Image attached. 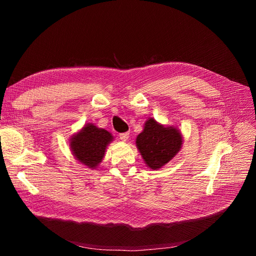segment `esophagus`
<instances>
[{
    "instance_id": "34e87169",
    "label": "esophagus",
    "mask_w": 256,
    "mask_h": 256,
    "mask_svg": "<svg viewBox=\"0 0 256 256\" xmlns=\"http://www.w3.org/2000/svg\"><path fill=\"white\" fill-rule=\"evenodd\" d=\"M120 138L122 141L126 142L128 138H129V132H122V134H120Z\"/></svg>"
}]
</instances>
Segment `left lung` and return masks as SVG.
<instances>
[{"mask_svg":"<svg viewBox=\"0 0 256 256\" xmlns=\"http://www.w3.org/2000/svg\"><path fill=\"white\" fill-rule=\"evenodd\" d=\"M136 144L146 166L158 170L171 161L182 145V136L175 126H164L154 118L145 122Z\"/></svg>","mask_w":256,"mask_h":256,"instance_id":"obj_1","label":"left lung"}]
</instances>
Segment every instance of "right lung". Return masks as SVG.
<instances>
[{"mask_svg":"<svg viewBox=\"0 0 256 256\" xmlns=\"http://www.w3.org/2000/svg\"><path fill=\"white\" fill-rule=\"evenodd\" d=\"M113 138L108 130L88 122L70 138L69 146L76 160L88 168H96L102 161L106 146Z\"/></svg>","mask_w":256,"mask_h":256,"instance_id":"1","label":"right lung"}]
</instances>
